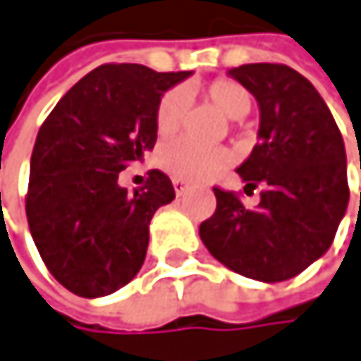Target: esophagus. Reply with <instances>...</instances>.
I'll use <instances>...</instances> for the list:
<instances>
[{"label":"esophagus","mask_w":361,"mask_h":361,"mask_svg":"<svg viewBox=\"0 0 361 361\" xmlns=\"http://www.w3.org/2000/svg\"><path fill=\"white\" fill-rule=\"evenodd\" d=\"M173 188L177 195H182L188 188V182H184V179H179V177H173Z\"/></svg>","instance_id":"esophagus-1"}]
</instances>
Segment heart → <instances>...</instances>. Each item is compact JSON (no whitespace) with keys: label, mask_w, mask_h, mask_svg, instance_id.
Instances as JSON below:
<instances>
[{"label":"heart","mask_w":361,"mask_h":361,"mask_svg":"<svg viewBox=\"0 0 361 361\" xmlns=\"http://www.w3.org/2000/svg\"><path fill=\"white\" fill-rule=\"evenodd\" d=\"M201 94L214 104L227 118H240L251 108L249 92L233 80L219 78L203 84ZM188 110V97L182 88L166 90L156 108V132L162 138H171L182 128ZM158 164L179 179H207L229 164V154L219 147H201L190 140H171L158 149Z\"/></svg>","instance_id":"heart-1"}]
</instances>
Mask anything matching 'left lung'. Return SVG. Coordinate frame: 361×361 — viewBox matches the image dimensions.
<instances>
[{"label": "left lung", "mask_w": 361, "mask_h": 361, "mask_svg": "<svg viewBox=\"0 0 361 361\" xmlns=\"http://www.w3.org/2000/svg\"><path fill=\"white\" fill-rule=\"evenodd\" d=\"M229 75L259 106V142L238 173L247 192L257 186L262 192L257 207L247 210L238 192L214 186L216 210L199 235L227 269L257 281H283L331 247L346 212L342 134L323 97L295 68L257 62Z\"/></svg>", "instance_id": "1"}]
</instances>
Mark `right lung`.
Segmentation results:
<instances>
[{
	"label": "right lung",
	"mask_w": 361,
	"mask_h": 361,
	"mask_svg": "<svg viewBox=\"0 0 361 361\" xmlns=\"http://www.w3.org/2000/svg\"><path fill=\"white\" fill-rule=\"evenodd\" d=\"M188 75L130 62L102 64L40 126L25 214L47 271L73 295L106 297L140 271L149 223L175 190L154 169L130 195L118 186V173L154 149L160 97Z\"/></svg>",
	"instance_id": "1"
}]
</instances>
